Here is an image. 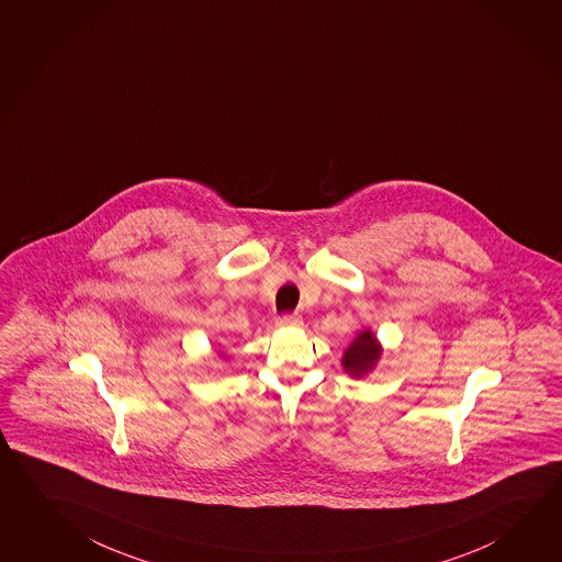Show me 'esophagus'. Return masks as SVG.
<instances>
[{"label": "esophagus", "mask_w": 562, "mask_h": 562, "mask_svg": "<svg viewBox=\"0 0 562 562\" xmlns=\"http://www.w3.org/2000/svg\"><path fill=\"white\" fill-rule=\"evenodd\" d=\"M277 325L279 327H301L303 325V318L299 317L296 313H286L277 318Z\"/></svg>", "instance_id": "esophagus-1"}]
</instances>
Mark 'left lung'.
I'll list each match as a JSON object with an SVG mask.
<instances>
[{
  "label": "left lung",
  "mask_w": 562,
  "mask_h": 562,
  "mask_svg": "<svg viewBox=\"0 0 562 562\" xmlns=\"http://www.w3.org/2000/svg\"><path fill=\"white\" fill-rule=\"evenodd\" d=\"M378 358H380V348H378L376 338L370 330H364L348 347L342 357V367L350 376H362L370 368L374 367Z\"/></svg>",
  "instance_id": "obj_1"
}]
</instances>
